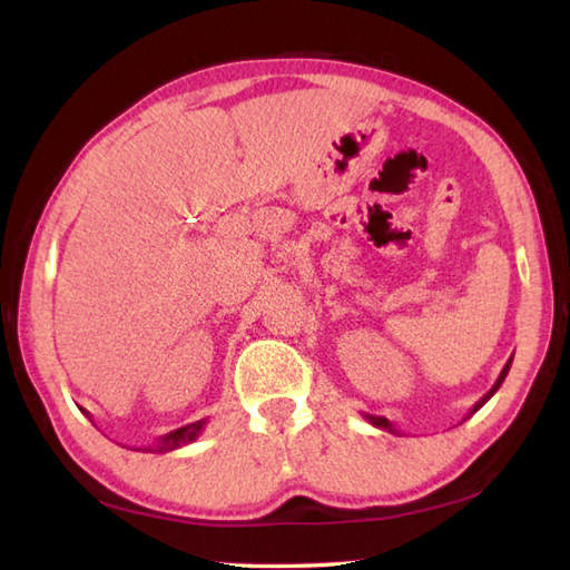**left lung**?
I'll return each instance as SVG.
<instances>
[{"label":"left lung","instance_id":"8db88e82","mask_svg":"<svg viewBox=\"0 0 570 570\" xmlns=\"http://www.w3.org/2000/svg\"><path fill=\"white\" fill-rule=\"evenodd\" d=\"M514 358V356H512ZM512 358H509V362L504 364V368H502V374H499V379L494 381V386L490 389V391H487V396H482L478 403H474V409H472V413H478L480 409H482V405L487 403V401H490L492 396H494V393L499 391V386H502V383H504V379H507V374H509V368H512ZM470 413V415H472ZM468 415V417H470ZM366 417V421L371 423V425H374V428H379V431H389V433H401L399 431V428L396 425H393L391 421H389V417H383V415H364Z\"/></svg>","mask_w":570,"mask_h":570}]
</instances>
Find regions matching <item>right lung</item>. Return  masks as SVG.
Segmentation results:
<instances>
[{
	"label": "right lung",
	"instance_id": "obj_1",
	"mask_svg": "<svg viewBox=\"0 0 570 570\" xmlns=\"http://www.w3.org/2000/svg\"><path fill=\"white\" fill-rule=\"evenodd\" d=\"M86 415L90 417V413H86ZM90 421H92V417H90ZM206 423H208V417H202V421L189 423V425H184V428H177V431H171V433H167V435L157 438V443H155V445H149V448H145V450H153V452H169V450H177V448L189 445V443H194V440L204 433Z\"/></svg>",
	"mask_w": 570,
	"mask_h": 570
}]
</instances>
